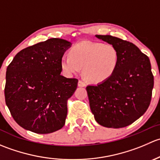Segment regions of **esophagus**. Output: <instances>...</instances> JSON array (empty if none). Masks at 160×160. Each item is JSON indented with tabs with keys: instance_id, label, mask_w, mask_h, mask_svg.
Returning <instances> with one entry per match:
<instances>
[{
	"instance_id": "obj_1",
	"label": "esophagus",
	"mask_w": 160,
	"mask_h": 160,
	"mask_svg": "<svg viewBox=\"0 0 160 160\" xmlns=\"http://www.w3.org/2000/svg\"><path fill=\"white\" fill-rule=\"evenodd\" d=\"M78 86L79 87H85V86H86V83H85L83 80H80L78 81Z\"/></svg>"
}]
</instances>
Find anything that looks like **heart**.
<instances>
[{
  "label": "heart",
  "instance_id": "heart-1",
  "mask_svg": "<svg viewBox=\"0 0 160 160\" xmlns=\"http://www.w3.org/2000/svg\"><path fill=\"white\" fill-rule=\"evenodd\" d=\"M70 54L63 55L60 59L64 73L72 76L83 68L87 80L94 83L110 78L119 62L118 52L111 44L84 41L72 46Z\"/></svg>",
  "mask_w": 160,
  "mask_h": 160
}]
</instances>
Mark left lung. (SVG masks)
<instances>
[{
    "mask_svg": "<svg viewBox=\"0 0 160 160\" xmlns=\"http://www.w3.org/2000/svg\"><path fill=\"white\" fill-rule=\"evenodd\" d=\"M118 52L119 62L109 79L86 88L96 122L107 128H124L144 114L154 85L149 57L135 45L111 35H96Z\"/></svg>",
    "mask_w": 160,
    "mask_h": 160,
    "instance_id": "8db88e82",
    "label": "left lung"
}]
</instances>
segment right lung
Returning <instances> with one entry per match:
<instances>
[{
  "instance_id": "add662e5",
  "label": "right lung",
  "mask_w": 160,
  "mask_h": 160,
  "mask_svg": "<svg viewBox=\"0 0 160 160\" xmlns=\"http://www.w3.org/2000/svg\"><path fill=\"white\" fill-rule=\"evenodd\" d=\"M71 42L52 38L21 50L8 65L5 102L25 129L49 134L65 125L67 100L78 80L61 75L60 59Z\"/></svg>"
}]
</instances>
